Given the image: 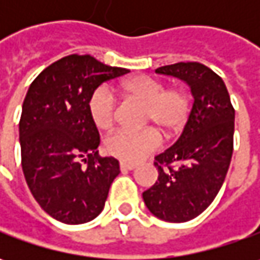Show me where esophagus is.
Here are the masks:
<instances>
[{
    "mask_svg": "<svg viewBox=\"0 0 260 260\" xmlns=\"http://www.w3.org/2000/svg\"><path fill=\"white\" fill-rule=\"evenodd\" d=\"M135 168V164H127V162H121V164H120V169H121V171H133Z\"/></svg>",
    "mask_w": 260,
    "mask_h": 260,
    "instance_id": "1",
    "label": "esophagus"
}]
</instances>
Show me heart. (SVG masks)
<instances>
[{"label":"heart","mask_w":260,"mask_h":260,"mask_svg":"<svg viewBox=\"0 0 260 260\" xmlns=\"http://www.w3.org/2000/svg\"><path fill=\"white\" fill-rule=\"evenodd\" d=\"M118 91L125 98L145 105L143 125L155 126L166 139L175 137L184 130L191 114V98L184 88H166L160 79L137 75L123 79L118 84ZM88 113L100 130L105 132L114 125L117 101L108 88L100 86L92 92L88 101ZM154 129L118 130L107 139L105 149L123 162H137L160 145V136Z\"/></svg>","instance_id":"1"}]
</instances>
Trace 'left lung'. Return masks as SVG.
<instances>
[{"mask_svg":"<svg viewBox=\"0 0 260 260\" xmlns=\"http://www.w3.org/2000/svg\"><path fill=\"white\" fill-rule=\"evenodd\" d=\"M156 74L184 79L194 104L181 137L155 157L156 184L143 192L146 207L169 223H185L214 201L233 155L235 108L224 82L208 66L178 62Z\"/></svg>","mask_w":260,"mask_h":260,"instance_id":"1","label":"left lung"}]
</instances>
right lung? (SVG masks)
I'll use <instances>...</instances> for the list:
<instances>
[{
    "instance_id": "add662e5",
    "label": "right lung",
    "mask_w": 260,
    "mask_h": 260,
    "mask_svg": "<svg viewBox=\"0 0 260 260\" xmlns=\"http://www.w3.org/2000/svg\"><path fill=\"white\" fill-rule=\"evenodd\" d=\"M130 72L89 55H69L31 82L20 118L21 166L39 205L57 221L82 224L103 211L118 160L98 155L88 101L105 81Z\"/></svg>"
}]
</instances>
